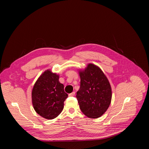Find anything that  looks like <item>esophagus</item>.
Returning a JSON list of instances; mask_svg holds the SVG:
<instances>
[{
  "label": "esophagus",
  "instance_id": "34e87169",
  "mask_svg": "<svg viewBox=\"0 0 149 149\" xmlns=\"http://www.w3.org/2000/svg\"><path fill=\"white\" fill-rule=\"evenodd\" d=\"M74 95H75V92H74V91L72 92L71 93L69 94V96H74Z\"/></svg>",
  "mask_w": 149,
  "mask_h": 149
}]
</instances>
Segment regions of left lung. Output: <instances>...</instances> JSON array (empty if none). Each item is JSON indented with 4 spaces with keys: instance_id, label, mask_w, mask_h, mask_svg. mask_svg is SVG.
Segmentation results:
<instances>
[{
    "instance_id": "left-lung-1",
    "label": "left lung",
    "mask_w": 149,
    "mask_h": 149,
    "mask_svg": "<svg viewBox=\"0 0 149 149\" xmlns=\"http://www.w3.org/2000/svg\"><path fill=\"white\" fill-rule=\"evenodd\" d=\"M80 88L76 98L81 111L89 118L101 117L109 107L112 97L110 83L100 68L89 64L79 71Z\"/></svg>"
}]
</instances>
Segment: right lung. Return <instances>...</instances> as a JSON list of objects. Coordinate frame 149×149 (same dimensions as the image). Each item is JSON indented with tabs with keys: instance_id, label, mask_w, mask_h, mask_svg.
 <instances>
[{
	"instance_id": "add662e5",
	"label": "right lung",
	"mask_w": 149,
	"mask_h": 149,
	"mask_svg": "<svg viewBox=\"0 0 149 149\" xmlns=\"http://www.w3.org/2000/svg\"><path fill=\"white\" fill-rule=\"evenodd\" d=\"M58 79L59 76L47 70L36 81L31 92L34 109L47 119L55 118L61 113L68 96Z\"/></svg>"
}]
</instances>
